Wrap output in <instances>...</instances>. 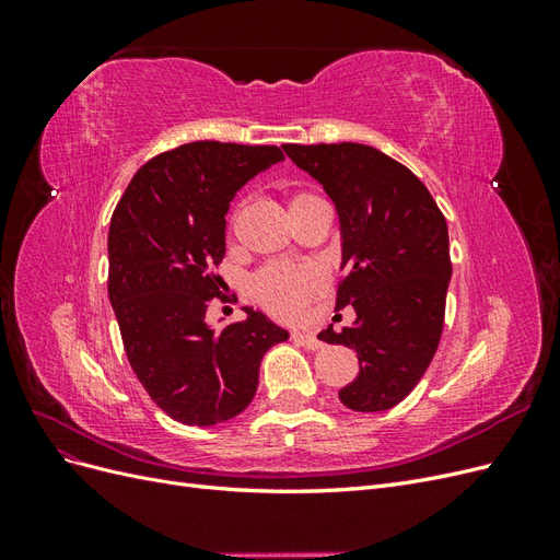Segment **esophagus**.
I'll list each match as a JSON object with an SVG mask.
<instances>
[{
  "instance_id": "obj_1",
  "label": "esophagus",
  "mask_w": 560,
  "mask_h": 560,
  "mask_svg": "<svg viewBox=\"0 0 560 560\" xmlns=\"http://www.w3.org/2000/svg\"><path fill=\"white\" fill-rule=\"evenodd\" d=\"M292 338H294L296 343H301L303 348H308V350H319L322 348V341H319L315 334H299L296 331Z\"/></svg>"
}]
</instances>
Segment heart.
<instances>
[{
  "label": "heart",
  "mask_w": 560,
  "mask_h": 560,
  "mask_svg": "<svg viewBox=\"0 0 560 560\" xmlns=\"http://www.w3.org/2000/svg\"><path fill=\"white\" fill-rule=\"evenodd\" d=\"M311 198L301 194L294 200ZM322 284V276L315 266L308 264H273L259 270L252 280V294L261 306L278 315H294L301 311Z\"/></svg>",
  "instance_id": "heart-1"
}]
</instances>
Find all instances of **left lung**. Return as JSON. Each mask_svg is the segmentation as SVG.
<instances>
[{"mask_svg":"<svg viewBox=\"0 0 560 560\" xmlns=\"http://www.w3.org/2000/svg\"><path fill=\"white\" fill-rule=\"evenodd\" d=\"M284 154L325 186L341 224L336 308L352 306L358 317L317 336L358 352L360 374L338 399L362 413L393 409L442 338L453 273L446 219L428 186L374 147L284 144Z\"/></svg>","mask_w":560,"mask_h":560,"instance_id":"left-lung-1","label":"left lung"}]
</instances>
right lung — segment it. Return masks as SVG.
<instances>
[{"instance_id": "obj_1", "label": "right lung", "mask_w": 560, "mask_h": 560, "mask_svg": "<svg viewBox=\"0 0 560 560\" xmlns=\"http://www.w3.org/2000/svg\"><path fill=\"white\" fill-rule=\"evenodd\" d=\"M278 147L189 142L147 161L109 224V301L135 376L182 425L210 428L243 413L268 348L290 338L264 313L217 334L208 301L224 280L229 202L282 161Z\"/></svg>"}]
</instances>
